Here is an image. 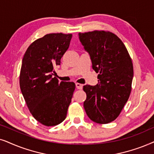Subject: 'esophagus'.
<instances>
[{"instance_id": "obj_1", "label": "esophagus", "mask_w": 154, "mask_h": 154, "mask_svg": "<svg viewBox=\"0 0 154 154\" xmlns=\"http://www.w3.org/2000/svg\"><path fill=\"white\" fill-rule=\"evenodd\" d=\"M76 87H77V89H82L83 85L79 83H76Z\"/></svg>"}]
</instances>
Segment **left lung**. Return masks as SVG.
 I'll return each instance as SVG.
<instances>
[{
    "label": "left lung",
    "mask_w": 154,
    "mask_h": 154,
    "mask_svg": "<svg viewBox=\"0 0 154 154\" xmlns=\"http://www.w3.org/2000/svg\"><path fill=\"white\" fill-rule=\"evenodd\" d=\"M79 37L98 73L97 85L83 87L87 94L84 107L92 121L109 123L118 118L130 97L132 58L121 39L108 31L79 33Z\"/></svg>",
    "instance_id": "8db88e82"
}]
</instances>
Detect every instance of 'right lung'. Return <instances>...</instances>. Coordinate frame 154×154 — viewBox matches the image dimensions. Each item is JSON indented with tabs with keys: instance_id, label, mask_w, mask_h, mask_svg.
I'll list each match as a JSON object with an SVG mask.
<instances>
[{
	"instance_id": "1",
	"label": "right lung",
	"mask_w": 154,
	"mask_h": 154,
	"mask_svg": "<svg viewBox=\"0 0 154 154\" xmlns=\"http://www.w3.org/2000/svg\"><path fill=\"white\" fill-rule=\"evenodd\" d=\"M72 34H48L30 44L24 53L20 86L33 117L41 124L52 127L66 118L75 89L74 82H59L54 67L69 48Z\"/></svg>"
}]
</instances>
